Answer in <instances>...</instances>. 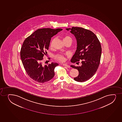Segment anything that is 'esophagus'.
<instances>
[{
	"label": "esophagus",
	"mask_w": 122,
	"mask_h": 122,
	"mask_svg": "<svg viewBox=\"0 0 122 122\" xmlns=\"http://www.w3.org/2000/svg\"><path fill=\"white\" fill-rule=\"evenodd\" d=\"M63 66H65V67H68V68L70 67V66H69V65L66 64H63Z\"/></svg>",
	"instance_id": "obj_1"
}]
</instances>
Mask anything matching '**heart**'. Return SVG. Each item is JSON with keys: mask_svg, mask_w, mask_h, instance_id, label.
I'll return each instance as SVG.
<instances>
[{"mask_svg": "<svg viewBox=\"0 0 122 122\" xmlns=\"http://www.w3.org/2000/svg\"><path fill=\"white\" fill-rule=\"evenodd\" d=\"M62 38H63V41L64 43L67 42V41H70L71 43L72 41V39L71 37H70V36H63ZM54 57L56 60L60 62L64 61L65 59L64 55L62 54H57L55 55Z\"/></svg>", "mask_w": 122, "mask_h": 122, "instance_id": "obj_1", "label": "heart"}]
</instances>
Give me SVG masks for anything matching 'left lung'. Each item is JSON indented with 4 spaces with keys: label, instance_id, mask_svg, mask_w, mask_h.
<instances>
[{
    "label": "left lung",
    "instance_id": "8db88e82",
    "mask_svg": "<svg viewBox=\"0 0 122 122\" xmlns=\"http://www.w3.org/2000/svg\"><path fill=\"white\" fill-rule=\"evenodd\" d=\"M76 37L77 49L73 55L71 63H79L81 66H71L78 71V75L74 78L75 81L83 82L88 80L95 74L101 60L102 48L101 43L95 34L92 31L81 27L66 28Z\"/></svg>",
    "mask_w": 122,
    "mask_h": 122
}]
</instances>
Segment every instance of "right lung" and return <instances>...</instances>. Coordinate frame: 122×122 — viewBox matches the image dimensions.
<instances>
[{"instance_id": "1", "label": "right lung", "mask_w": 122, "mask_h": 122, "mask_svg": "<svg viewBox=\"0 0 122 122\" xmlns=\"http://www.w3.org/2000/svg\"><path fill=\"white\" fill-rule=\"evenodd\" d=\"M62 29H39L24 40L20 51L24 68L30 78L37 82L45 83L55 76L54 69L59 64L52 63L42 64V61L46 51L49 49L51 39Z\"/></svg>"}]
</instances>
